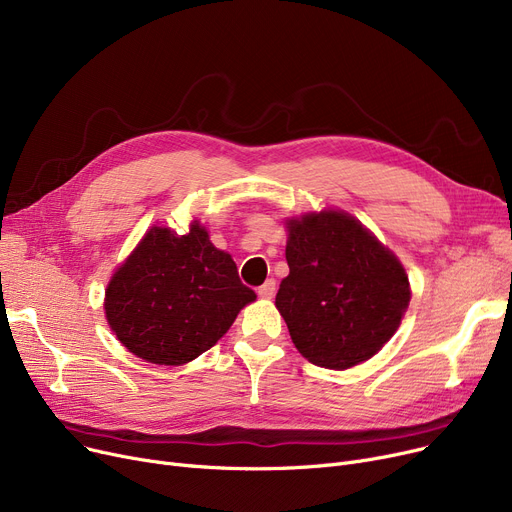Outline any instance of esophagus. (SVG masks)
Here are the masks:
<instances>
[{
    "instance_id": "1",
    "label": "esophagus",
    "mask_w": 512,
    "mask_h": 512,
    "mask_svg": "<svg viewBox=\"0 0 512 512\" xmlns=\"http://www.w3.org/2000/svg\"><path fill=\"white\" fill-rule=\"evenodd\" d=\"M257 294H259L261 299H274V294H276V280H267L265 284H261L259 290H257Z\"/></svg>"
}]
</instances>
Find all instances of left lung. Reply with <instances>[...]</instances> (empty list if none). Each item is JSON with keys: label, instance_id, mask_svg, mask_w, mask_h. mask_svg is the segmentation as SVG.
<instances>
[{"label": "left lung", "instance_id": "8db88e82", "mask_svg": "<svg viewBox=\"0 0 512 512\" xmlns=\"http://www.w3.org/2000/svg\"><path fill=\"white\" fill-rule=\"evenodd\" d=\"M290 274L276 294L299 353L313 365L348 369L394 336L411 288L405 267L359 220L324 209L286 222Z\"/></svg>", "mask_w": 512, "mask_h": 512}]
</instances>
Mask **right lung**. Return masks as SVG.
I'll return each mask as SVG.
<instances>
[{
  "instance_id": "right-lung-1",
  "label": "right lung",
  "mask_w": 512,
  "mask_h": 512,
  "mask_svg": "<svg viewBox=\"0 0 512 512\" xmlns=\"http://www.w3.org/2000/svg\"><path fill=\"white\" fill-rule=\"evenodd\" d=\"M257 294L197 220L186 234L153 226L105 288L116 338L155 365H184L218 342Z\"/></svg>"
}]
</instances>
